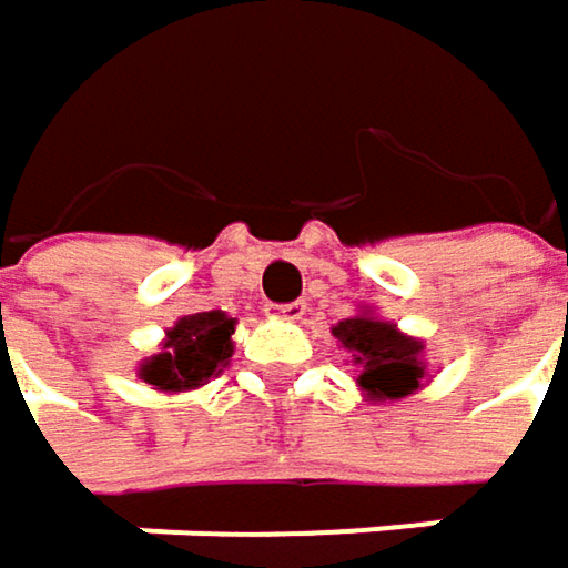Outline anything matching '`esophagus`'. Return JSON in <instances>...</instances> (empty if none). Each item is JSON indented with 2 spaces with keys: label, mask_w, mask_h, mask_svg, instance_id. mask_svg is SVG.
<instances>
[{
  "label": "esophagus",
  "mask_w": 568,
  "mask_h": 568,
  "mask_svg": "<svg viewBox=\"0 0 568 568\" xmlns=\"http://www.w3.org/2000/svg\"><path fill=\"white\" fill-rule=\"evenodd\" d=\"M280 318H285V322H298L302 315H305V302H285V305H276L273 308Z\"/></svg>",
  "instance_id": "34e87169"
}]
</instances>
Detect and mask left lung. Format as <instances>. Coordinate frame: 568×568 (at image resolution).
Segmentation results:
<instances>
[{"mask_svg":"<svg viewBox=\"0 0 568 568\" xmlns=\"http://www.w3.org/2000/svg\"><path fill=\"white\" fill-rule=\"evenodd\" d=\"M332 335L344 344V351H351L354 364L361 367L357 384L367 399H403L423 387V341L403 335L396 325L364 312L337 322Z\"/></svg>","mask_w":568,"mask_h":568,"instance_id":"1","label":"left lung"}]
</instances>
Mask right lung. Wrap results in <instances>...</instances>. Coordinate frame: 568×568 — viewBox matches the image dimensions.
Segmentation results:
<instances>
[{
  "label": "right lung",
  "instance_id": "right-lung-1",
  "mask_svg": "<svg viewBox=\"0 0 568 568\" xmlns=\"http://www.w3.org/2000/svg\"><path fill=\"white\" fill-rule=\"evenodd\" d=\"M233 325L236 318L224 312L184 315L165 335L162 351L142 361L139 377L162 393H181L207 384L231 361Z\"/></svg>",
  "mask_w": 568,
  "mask_h": 568
}]
</instances>
